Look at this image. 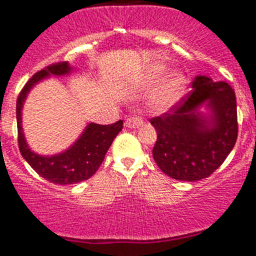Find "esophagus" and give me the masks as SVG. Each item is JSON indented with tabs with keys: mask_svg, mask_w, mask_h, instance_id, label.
Returning <instances> with one entry per match:
<instances>
[{
	"mask_svg": "<svg viewBox=\"0 0 256 256\" xmlns=\"http://www.w3.org/2000/svg\"><path fill=\"white\" fill-rule=\"evenodd\" d=\"M124 124H126V126H128V128H140V126H144V122L142 118L137 116V115H133V116L128 118Z\"/></svg>",
	"mask_w": 256,
	"mask_h": 256,
	"instance_id": "34e87169",
	"label": "esophagus"
}]
</instances>
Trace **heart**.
<instances>
[{"label":"heart","mask_w":256,"mask_h":256,"mask_svg":"<svg viewBox=\"0 0 256 256\" xmlns=\"http://www.w3.org/2000/svg\"><path fill=\"white\" fill-rule=\"evenodd\" d=\"M164 66L154 68L150 74L152 82L164 74ZM186 88V78L180 73H172L160 83L150 97V106L155 112H166L182 98Z\"/></svg>","instance_id":"heart-1"}]
</instances>
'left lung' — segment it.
<instances>
[{"mask_svg":"<svg viewBox=\"0 0 256 256\" xmlns=\"http://www.w3.org/2000/svg\"><path fill=\"white\" fill-rule=\"evenodd\" d=\"M204 104L208 114L200 112ZM150 122L158 133L152 148L158 166L177 180H200L223 164L236 144V94L228 83L198 76L187 96Z\"/></svg>","mask_w":256,"mask_h":256,"instance_id":"1","label":"left lung"}]
</instances>
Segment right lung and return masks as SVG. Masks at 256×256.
Wrapping results in <instances>:
<instances>
[{
    "label": "right lung",
    "instance_id": "right-lung-1",
    "mask_svg": "<svg viewBox=\"0 0 256 256\" xmlns=\"http://www.w3.org/2000/svg\"><path fill=\"white\" fill-rule=\"evenodd\" d=\"M69 62H56L48 65L29 79L16 101V122H18V144L22 158L28 162L40 177L56 184H73L92 177L102 164L108 148L123 128V120L114 124L101 126L90 123L84 132L78 140L64 152L52 156H42L33 152L29 148L24 137L22 126V104L26 101L29 91L42 79L50 76H66L72 72Z\"/></svg>",
    "mask_w": 256,
    "mask_h": 256
}]
</instances>
